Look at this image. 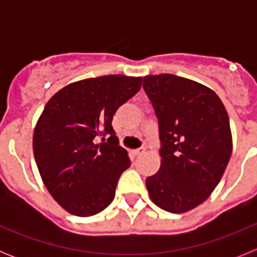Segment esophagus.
<instances>
[{"label":"esophagus","instance_id":"1","mask_svg":"<svg viewBox=\"0 0 257 257\" xmlns=\"http://www.w3.org/2000/svg\"><path fill=\"white\" fill-rule=\"evenodd\" d=\"M145 152V148H140V149H135V151H133V153L135 154V156H140L142 153H144Z\"/></svg>","mask_w":257,"mask_h":257}]
</instances>
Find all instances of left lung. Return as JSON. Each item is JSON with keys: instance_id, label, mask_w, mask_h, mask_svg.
Segmentation results:
<instances>
[{"instance_id": "1", "label": "left lung", "mask_w": 257, "mask_h": 257, "mask_svg": "<svg viewBox=\"0 0 257 257\" xmlns=\"http://www.w3.org/2000/svg\"><path fill=\"white\" fill-rule=\"evenodd\" d=\"M143 87L161 140L160 171L145 181L149 197L162 210L188 212L210 197L230 160L228 113L215 91L184 77L145 76Z\"/></svg>"}]
</instances>
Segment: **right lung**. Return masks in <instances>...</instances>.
<instances>
[{
  "instance_id": "1",
  "label": "right lung",
  "mask_w": 257,
  "mask_h": 257,
  "mask_svg": "<svg viewBox=\"0 0 257 257\" xmlns=\"http://www.w3.org/2000/svg\"><path fill=\"white\" fill-rule=\"evenodd\" d=\"M140 87L142 77L121 74L77 81L59 90L38 118V171L52 198L72 215L92 216L114 199L118 179L131 162L112 119Z\"/></svg>"
}]
</instances>
